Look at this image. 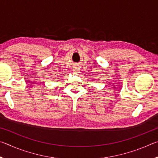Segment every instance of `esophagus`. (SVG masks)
<instances>
[{
	"label": "esophagus",
	"instance_id": "34e87169",
	"mask_svg": "<svg viewBox=\"0 0 158 158\" xmlns=\"http://www.w3.org/2000/svg\"><path fill=\"white\" fill-rule=\"evenodd\" d=\"M73 71L74 72V73H77V72L79 71V67H74V68H73Z\"/></svg>",
	"mask_w": 158,
	"mask_h": 158
}]
</instances>
